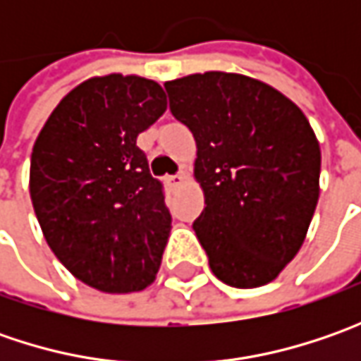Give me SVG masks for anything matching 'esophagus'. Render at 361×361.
<instances>
[{
    "label": "esophagus",
    "instance_id": "esophagus-1",
    "mask_svg": "<svg viewBox=\"0 0 361 361\" xmlns=\"http://www.w3.org/2000/svg\"><path fill=\"white\" fill-rule=\"evenodd\" d=\"M185 178H187L185 173H176V174H169L164 180H166V185H169L171 188H178L183 183H185Z\"/></svg>",
    "mask_w": 361,
    "mask_h": 361
}]
</instances>
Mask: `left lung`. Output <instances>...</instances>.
<instances>
[{"label": "left lung", "instance_id": "obj_1", "mask_svg": "<svg viewBox=\"0 0 361 361\" xmlns=\"http://www.w3.org/2000/svg\"><path fill=\"white\" fill-rule=\"evenodd\" d=\"M164 88L197 140L204 209L192 229L211 269L231 287L269 283L298 255L319 199L310 122L281 92L241 74H192Z\"/></svg>", "mask_w": 361, "mask_h": 361}]
</instances>
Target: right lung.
Instances as JSON below:
<instances>
[{"instance_id": "1", "label": "right lung", "mask_w": 361, "mask_h": 361, "mask_svg": "<svg viewBox=\"0 0 361 361\" xmlns=\"http://www.w3.org/2000/svg\"><path fill=\"white\" fill-rule=\"evenodd\" d=\"M164 110L166 94L152 80L92 78L56 106L35 140L37 223L63 267L98 291H142L160 267L173 219L136 138Z\"/></svg>"}]
</instances>
